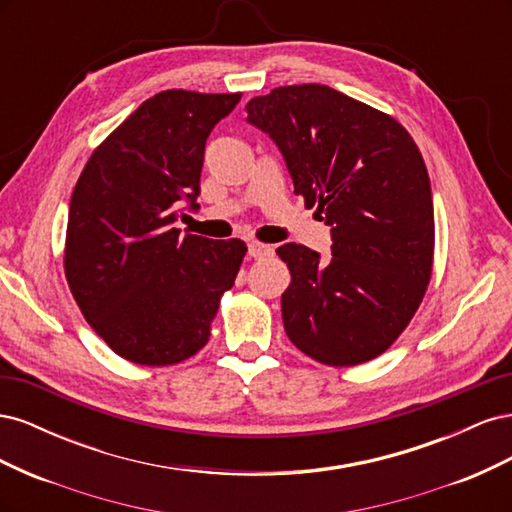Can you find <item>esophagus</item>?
I'll return each instance as SVG.
<instances>
[{
	"label": "esophagus",
	"mask_w": 512,
	"mask_h": 512,
	"mask_svg": "<svg viewBox=\"0 0 512 512\" xmlns=\"http://www.w3.org/2000/svg\"><path fill=\"white\" fill-rule=\"evenodd\" d=\"M247 254H250L252 258H262V256H269V254H273V250H271L269 245H265V243L250 241V243H247Z\"/></svg>",
	"instance_id": "esophagus-1"
}]
</instances>
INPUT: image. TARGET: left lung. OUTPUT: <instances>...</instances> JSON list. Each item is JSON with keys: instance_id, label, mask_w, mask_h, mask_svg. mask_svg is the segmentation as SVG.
<instances>
[{"instance_id": "left-lung-1", "label": "left lung", "mask_w": 512, "mask_h": 512, "mask_svg": "<svg viewBox=\"0 0 512 512\" xmlns=\"http://www.w3.org/2000/svg\"><path fill=\"white\" fill-rule=\"evenodd\" d=\"M280 149L294 194L331 228V258L277 247L290 269L282 318L312 359H376L408 327L433 262V200L421 151L393 117L327 85L277 87L245 106Z\"/></svg>"}]
</instances>
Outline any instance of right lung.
Instances as JSON below:
<instances>
[{
	"label": "right lung",
	"mask_w": 512,
	"mask_h": 512,
	"mask_svg": "<svg viewBox=\"0 0 512 512\" xmlns=\"http://www.w3.org/2000/svg\"><path fill=\"white\" fill-rule=\"evenodd\" d=\"M241 94L168 89L91 153L70 198L66 280L83 316L123 359L173 365L207 344L247 247L175 228L196 211L205 145Z\"/></svg>",
	"instance_id": "obj_1"
}]
</instances>
